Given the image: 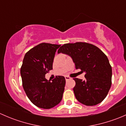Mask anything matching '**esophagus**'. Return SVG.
Here are the masks:
<instances>
[{"label":"esophagus","instance_id":"34e87169","mask_svg":"<svg viewBox=\"0 0 126 126\" xmlns=\"http://www.w3.org/2000/svg\"><path fill=\"white\" fill-rule=\"evenodd\" d=\"M65 79H66V80H69V79H71V77H69V76H65Z\"/></svg>","mask_w":126,"mask_h":126}]
</instances>
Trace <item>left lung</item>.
Here are the masks:
<instances>
[{"mask_svg":"<svg viewBox=\"0 0 126 126\" xmlns=\"http://www.w3.org/2000/svg\"><path fill=\"white\" fill-rule=\"evenodd\" d=\"M70 56L76 69L85 73V79L74 78L73 90L76 98L82 104L93 106L106 97L111 85L112 70L107 57L97 47L87 43L64 44L58 54Z\"/></svg>","mask_w":126,"mask_h":126,"instance_id":"1","label":"left lung"}]
</instances>
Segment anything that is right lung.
Returning a JSON list of instances; mask_svg holds the SVG:
<instances>
[{"mask_svg":"<svg viewBox=\"0 0 126 126\" xmlns=\"http://www.w3.org/2000/svg\"><path fill=\"white\" fill-rule=\"evenodd\" d=\"M60 46L41 43L24 56L21 68L22 86L29 99L38 107L51 109L63 97L65 78L58 76L52 81L45 78L46 74L52 69L55 52Z\"/></svg>","mask_w":126,"mask_h":126,"instance_id":"right-lung-1","label":"right lung"}]
</instances>
